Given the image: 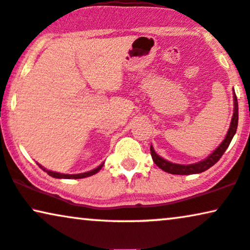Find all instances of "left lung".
Returning a JSON list of instances; mask_svg holds the SVG:
<instances>
[{
    "label": "left lung",
    "instance_id": "left-lung-1",
    "mask_svg": "<svg viewBox=\"0 0 250 250\" xmlns=\"http://www.w3.org/2000/svg\"><path fill=\"white\" fill-rule=\"evenodd\" d=\"M233 100H234V112H233L232 120H230V125L229 128V131L224 138V141L218 145V147L213 151L210 156H208L205 159L201 160V162L195 163V164H189V165H180V164L170 163L168 160L164 159L156 153L152 145L150 146L151 150V157H152L153 162L156 165L165 170L170 174H178V175H189V174H198V173L204 172V170L209 169L210 167H212L218 160L222 158L224 152L226 151V148L229 147V145L232 141L233 136L235 135L236 128H238V120H239V108H238V99H236L234 88H233Z\"/></svg>",
    "mask_w": 250,
    "mask_h": 250
}]
</instances>
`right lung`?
Segmentation results:
<instances>
[{
    "label": "right lung",
    "mask_w": 250,
    "mask_h": 250,
    "mask_svg": "<svg viewBox=\"0 0 250 250\" xmlns=\"http://www.w3.org/2000/svg\"><path fill=\"white\" fill-rule=\"evenodd\" d=\"M103 163L102 165H99L97 167V168H94L92 170H88V172H85V173H80V174H63V173H59V172H53V170H49V169H46L45 167H42L40 165V164H38L41 168H42L45 172L47 173V174L52 176V178H55V179H83V178H87V176H91L93 174H96V173L99 172L100 169H102V167L104 166Z\"/></svg>",
    "instance_id": "obj_1"
}]
</instances>
